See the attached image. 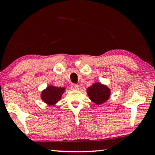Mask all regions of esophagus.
<instances>
[{
  "instance_id": "esophagus-1",
  "label": "esophagus",
  "mask_w": 155,
  "mask_h": 155,
  "mask_svg": "<svg viewBox=\"0 0 155 155\" xmlns=\"http://www.w3.org/2000/svg\"><path fill=\"white\" fill-rule=\"evenodd\" d=\"M71 90H78V84H72L71 85Z\"/></svg>"
}]
</instances>
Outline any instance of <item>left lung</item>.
I'll return each mask as SVG.
<instances>
[{
	"instance_id": "left-lung-1",
	"label": "left lung",
	"mask_w": 155,
	"mask_h": 155,
	"mask_svg": "<svg viewBox=\"0 0 155 155\" xmlns=\"http://www.w3.org/2000/svg\"><path fill=\"white\" fill-rule=\"evenodd\" d=\"M87 94L89 98L96 105L105 103L111 96V89L101 82H94L87 89Z\"/></svg>"
}]
</instances>
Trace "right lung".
Returning <instances> with one entry per match:
<instances>
[{
  "mask_svg": "<svg viewBox=\"0 0 155 155\" xmlns=\"http://www.w3.org/2000/svg\"><path fill=\"white\" fill-rule=\"evenodd\" d=\"M65 91V87H59L49 84L41 92V99L48 106H54L61 100Z\"/></svg>",
  "mask_w": 155,
  "mask_h": 155,
  "instance_id": "add662e5",
  "label": "right lung"
}]
</instances>
